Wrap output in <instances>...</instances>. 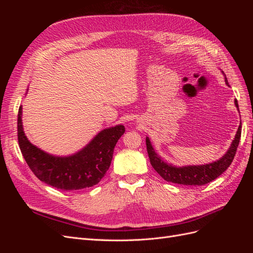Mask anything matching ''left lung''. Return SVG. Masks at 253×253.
I'll use <instances>...</instances> for the list:
<instances>
[{
	"mask_svg": "<svg viewBox=\"0 0 253 253\" xmlns=\"http://www.w3.org/2000/svg\"><path fill=\"white\" fill-rule=\"evenodd\" d=\"M225 81L228 84L226 75ZM235 105L236 108H239L237 100H235ZM241 134L242 122L241 126H239V129H237L235 138L232 141L231 147L229 148L226 154L219 160H217V162L204 166H188L182 168H176L171 165H168L164 163V160H162V158L156 154L154 149L152 148V144L148 137L145 138V144H147V151L152 167L154 168L155 171L162 176L165 180L186 186H203L217 178L218 176L223 174L228 169L229 166L231 165L232 160L236 154L237 147H239Z\"/></svg>",
	"mask_w": 253,
	"mask_h": 253,
	"instance_id": "obj_1",
	"label": "left lung"
}]
</instances>
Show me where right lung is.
I'll return each mask as SVG.
<instances>
[{"instance_id": "add662e5", "label": "right lung", "mask_w": 253, "mask_h": 253, "mask_svg": "<svg viewBox=\"0 0 253 253\" xmlns=\"http://www.w3.org/2000/svg\"><path fill=\"white\" fill-rule=\"evenodd\" d=\"M21 106L18 115V141L30 170L46 185L63 191L90 188L101 180L109 170L114 148L124 135V126L101 131L85 148L68 157H55L30 143L23 132Z\"/></svg>"}]
</instances>
